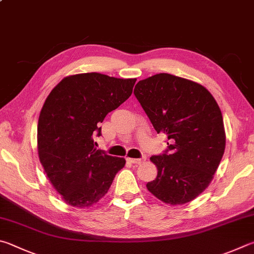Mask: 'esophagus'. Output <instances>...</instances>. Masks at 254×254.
Here are the masks:
<instances>
[{"instance_id":"34e87169","label":"esophagus","mask_w":254,"mask_h":254,"mask_svg":"<svg viewBox=\"0 0 254 254\" xmlns=\"http://www.w3.org/2000/svg\"><path fill=\"white\" fill-rule=\"evenodd\" d=\"M128 162L133 163V164H141L145 161V158H142V159H132V158H127V159Z\"/></svg>"}]
</instances>
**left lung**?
<instances>
[{"instance_id": "obj_1", "label": "left lung", "mask_w": 254, "mask_h": 254, "mask_svg": "<svg viewBox=\"0 0 254 254\" xmlns=\"http://www.w3.org/2000/svg\"><path fill=\"white\" fill-rule=\"evenodd\" d=\"M134 95L168 150L151 156L158 169L147 190L164 203H188L209 187L225 149L223 118L203 85L168 73L141 80Z\"/></svg>"}]
</instances>
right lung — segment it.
Wrapping results in <instances>:
<instances>
[{
	"label": "right lung",
	"mask_w": 254,
	"mask_h": 254,
	"mask_svg": "<svg viewBox=\"0 0 254 254\" xmlns=\"http://www.w3.org/2000/svg\"><path fill=\"white\" fill-rule=\"evenodd\" d=\"M136 79L101 73L65 76L51 91L38 123L40 162L53 188L66 204L90 207L107 194L126 165L124 158L96 149L109 112L130 98Z\"/></svg>",
	"instance_id": "add662e5"
}]
</instances>
